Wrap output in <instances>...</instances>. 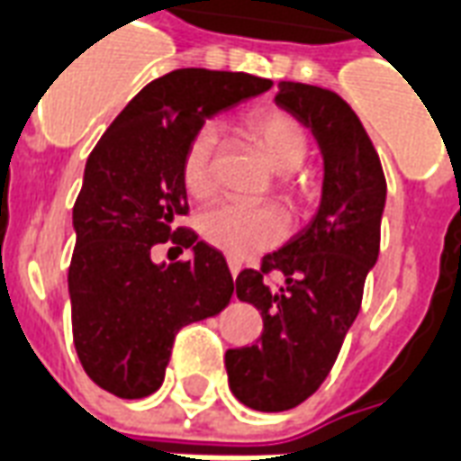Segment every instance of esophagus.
Returning <instances> with one entry per match:
<instances>
[{"mask_svg": "<svg viewBox=\"0 0 461 461\" xmlns=\"http://www.w3.org/2000/svg\"><path fill=\"white\" fill-rule=\"evenodd\" d=\"M240 271H241L240 261H237V258H230V274H231V278H237V276H240Z\"/></svg>", "mask_w": 461, "mask_h": 461, "instance_id": "34e87169", "label": "esophagus"}]
</instances>
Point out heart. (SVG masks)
Listing matches in <instances>:
<instances>
[{"label":"heart","mask_w":461,"mask_h":461,"mask_svg":"<svg viewBox=\"0 0 461 461\" xmlns=\"http://www.w3.org/2000/svg\"><path fill=\"white\" fill-rule=\"evenodd\" d=\"M244 134L258 146L276 173H281V193L291 204H303L312 193V185L298 168L308 156V131L298 119L283 109H258L244 119ZM217 156V129L212 124L197 126L187 139L180 158V180L187 195H212L217 185L214 176ZM200 234L207 244L224 251L231 258H249L276 247L285 237L288 221L278 207L271 204L221 203L200 214Z\"/></svg>","instance_id":"obj_1"}]
</instances>
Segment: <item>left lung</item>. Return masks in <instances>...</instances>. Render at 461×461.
I'll list each match as a JSON object with an SVG mask.
<instances>
[{"mask_svg":"<svg viewBox=\"0 0 461 461\" xmlns=\"http://www.w3.org/2000/svg\"><path fill=\"white\" fill-rule=\"evenodd\" d=\"M276 104L317 139L325 161L320 210L285 247L244 268L234 291L261 312L264 332L251 347L230 349L231 393L261 412L291 411L322 386L359 315L364 281L378 258L386 178L354 109L332 90L278 83ZM281 270L286 285L265 276Z\"/></svg>","mask_w":461,"mask_h":461,"instance_id":"1","label":"left lung"}]
</instances>
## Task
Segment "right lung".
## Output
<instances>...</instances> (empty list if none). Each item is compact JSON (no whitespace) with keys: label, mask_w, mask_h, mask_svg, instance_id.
I'll list each match as a JSON object with an SVG mask.
<instances>
[{"label":"right lung","mask_w":461,"mask_h":461,"mask_svg":"<svg viewBox=\"0 0 461 461\" xmlns=\"http://www.w3.org/2000/svg\"><path fill=\"white\" fill-rule=\"evenodd\" d=\"M271 80L183 68L153 80L109 124L85 166L75 200L68 271L73 342L85 374L119 398L158 391L180 327L227 308V261L187 227L180 158L204 119L257 97ZM170 240L187 262L152 264Z\"/></svg>","instance_id":"1"}]
</instances>
